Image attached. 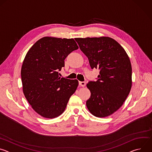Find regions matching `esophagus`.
<instances>
[{"mask_svg":"<svg viewBox=\"0 0 152 152\" xmlns=\"http://www.w3.org/2000/svg\"><path fill=\"white\" fill-rule=\"evenodd\" d=\"M79 84L80 86H82V87H84V86L86 85L85 82H81V81H79Z\"/></svg>","mask_w":152,"mask_h":152,"instance_id":"1","label":"esophagus"}]
</instances>
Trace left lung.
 Wrapping results in <instances>:
<instances>
[{"instance_id": "left-lung-1", "label": "left lung", "mask_w": 152, "mask_h": 152, "mask_svg": "<svg viewBox=\"0 0 152 152\" xmlns=\"http://www.w3.org/2000/svg\"><path fill=\"white\" fill-rule=\"evenodd\" d=\"M75 40L88 58L91 69L100 70L97 80L86 84L91 91L86 106L96 117L109 116L122 106L131 91L132 66L129 58L119 43L110 37Z\"/></svg>"}]
</instances>
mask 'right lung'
<instances>
[{
  "label": "right lung",
  "instance_id": "1",
  "mask_svg": "<svg viewBox=\"0 0 152 152\" xmlns=\"http://www.w3.org/2000/svg\"><path fill=\"white\" fill-rule=\"evenodd\" d=\"M78 46L74 39L45 37L28 52L21 70L23 91L33 110L41 116L53 118L66 110L78 80L59 76L64 60Z\"/></svg>",
  "mask_w": 152,
  "mask_h": 152
}]
</instances>
